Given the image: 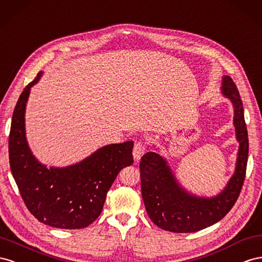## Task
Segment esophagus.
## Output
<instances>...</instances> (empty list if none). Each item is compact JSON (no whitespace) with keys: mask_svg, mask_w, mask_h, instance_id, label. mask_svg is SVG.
I'll return each instance as SVG.
<instances>
[{"mask_svg":"<svg viewBox=\"0 0 262 262\" xmlns=\"http://www.w3.org/2000/svg\"><path fill=\"white\" fill-rule=\"evenodd\" d=\"M145 150H146V146H145L144 143H140V141L136 143L135 146H134V149H133L134 159L139 160L141 157H143V155L145 154Z\"/></svg>","mask_w":262,"mask_h":262,"instance_id":"obj_1","label":"esophagus"}]
</instances>
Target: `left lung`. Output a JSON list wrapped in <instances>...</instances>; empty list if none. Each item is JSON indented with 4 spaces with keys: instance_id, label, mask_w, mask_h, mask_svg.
<instances>
[{
    "instance_id": "1",
    "label": "left lung",
    "mask_w": 262,
    "mask_h": 262,
    "mask_svg": "<svg viewBox=\"0 0 262 262\" xmlns=\"http://www.w3.org/2000/svg\"><path fill=\"white\" fill-rule=\"evenodd\" d=\"M222 93L234 106V126L239 143L236 168L224 190L212 198L196 196L179 184L167 160L154 151L139 163L141 194L149 217L157 226L172 233H194L221 221L241 194L248 161V133L243 102L230 77L224 76Z\"/></svg>"
}]
</instances>
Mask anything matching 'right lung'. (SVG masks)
Returning <instances> with one entry per match:
<instances>
[{
    "mask_svg": "<svg viewBox=\"0 0 262 262\" xmlns=\"http://www.w3.org/2000/svg\"><path fill=\"white\" fill-rule=\"evenodd\" d=\"M26 85L13 112L9 137L11 171L31 212L51 227L79 229L99 217L106 194L119 171L134 162L132 140L98 149L82 161L64 168H47L35 158L25 133V110L31 88Z\"/></svg>",
    "mask_w": 262,
    "mask_h": 262,
    "instance_id": "add662e5",
    "label": "right lung"
}]
</instances>
